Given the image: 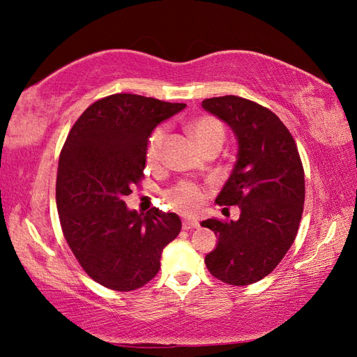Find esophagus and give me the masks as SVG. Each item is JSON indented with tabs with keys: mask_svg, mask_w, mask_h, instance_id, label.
I'll list each match as a JSON object with an SVG mask.
<instances>
[{
	"mask_svg": "<svg viewBox=\"0 0 357 357\" xmlns=\"http://www.w3.org/2000/svg\"><path fill=\"white\" fill-rule=\"evenodd\" d=\"M199 222L196 221V219H183V229L184 230H193V229H198Z\"/></svg>",
	"mask_w": 357,
	"mask_h": 357,
	"instance_id": "obj_1",
	"label": "esophagus"
}]
</instances>
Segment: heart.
I'll use <instances>...</instances> for the list:
<instances>
[{"label":"heart","instance_id":"b5f03b06","mask_svg":"<svg viewBox=\"0 0 357 357\" xmlns=\"http://www.w3.org/2000/svg\"><path fill=\"white\" fill-rule=\"evenodd\" d=\"M188 127H190V132L201 149H206L211 144H222L224 126L215 116H198L192 121ZM164 138L165 127H156L149 135L146 144V159L150 165L158 164L159 159H161ZM164 198L173 210L181 211V213H193L201 206L204 192L199 185L190 183V181H181V183L167 188L164 192Z\"/></svg>","mask_w":357,"mask_h":357}]
</instances>
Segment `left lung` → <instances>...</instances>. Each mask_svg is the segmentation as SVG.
Wrapping results in <instances>:
<instances>
[{
	"label": "left lung",
	"mask_w": 357,
	"mask_h": 357,
	"mask_svg": "<svg viewBox=\"0 0 357 357\" xmlns=\"http://www.w3.org/2000/svg\"><path fill=\"white\" fill-rule=\"evenodd\" d=\"M202 107L225 121L239 142L238 161L216 202L238 206L241 215L238 221L201 222L218 236L206 265L225 284L250 285L270 275L296 239L305 201L304 167L290 130L264 105L227 95L204 100Z\"/></svg>",
	"instance_id": "8db88e82"
}]
</instances>
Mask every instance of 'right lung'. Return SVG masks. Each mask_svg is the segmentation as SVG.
Segmentation results:
<instances>
[{"instance_id": "1", "label": "right lung", "mask_w": 357, "mask_h": 357, "mask_svg": "<svg viewBox=\"0 0 357 357\" xmlns=\"http://www.w3.org/2000/svg\"><path fill=\"white\" fill-rule=\"evenodd\" d=\"M184 107L115 93L89 105L67 135L56 174L59 222L82 270L110 290L153 279L162 248L181 231L178 215L130 211L123 199L144 178L149 135Z\"/></svg>"}]
</instances>
